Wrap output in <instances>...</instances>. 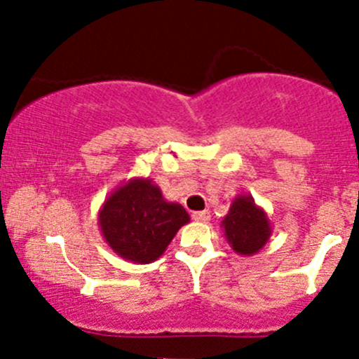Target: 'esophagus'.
Here are the masks:
<instances>
[{
    "label": "esophagus",
    "mask_w": 359,
    "mask_h": 359,
    "mask_svg": "<svg viewBox=\"0 0 359 359\" xmlns=\"http://www.w3.org/2000/svg\"><path fill=\"white\" fill-rule=\"evenodd\" d=\"M193 219L196 220V222H208L210 212L208 210H203V212H193Z\"/></svg>",
    "instance_id": "esophagus-1"
}]
</instances>
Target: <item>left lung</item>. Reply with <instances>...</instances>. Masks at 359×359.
Returning a JSON list of instances; mask_svg holds the SVG:
<instances>
[{
	"label": "left lung",
	"mask_w": 359,
	"mask_h": 359,
	"mask_svg": "<svg viewBox=\"0 0 359 359\" xmlns=\"http://www.w3.org/2000/svg\"><path fill=\"white\" fill-rule=\"evenodd\" d=\"M220 227L229 247L238 255H255L273 234V226L266 210L259 206L250 194H238L231 203Z\"/></svg>",
	"instance_id": "8db88e82"
}]
</instances>
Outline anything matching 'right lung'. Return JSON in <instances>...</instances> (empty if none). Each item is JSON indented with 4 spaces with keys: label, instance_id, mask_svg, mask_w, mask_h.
I'll use <instances>...</instances> for the list:
<instances>
[{
    "label": "right lung",
    "instance_id": "obj_1",
    "mask_svg": "<svg viewBox=\"0 0 359 359\" xmlns=\"http://www.w3.org/2000/svg\"><path fill=\"white\" fill-rule=\"evenodd\" d=\"M189 220L186 208L166 201L149 177L123 182L99 210V227L106 243L116 255L133 264L158 260Z\"/></svg>",
    "mask_w": 359,
    "mask_h": 359
}]
</instances>
